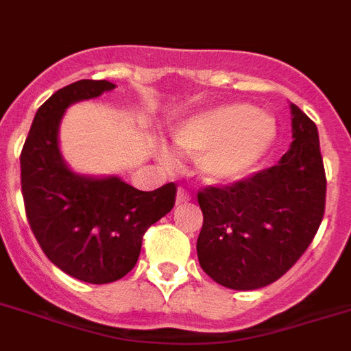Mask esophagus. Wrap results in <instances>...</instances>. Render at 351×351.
I'll return each instance as SVG.
<instances>
[{
    "label": "esophagus",
    "instance_id": "34e87169",
    "mask_svg": "<svg viewBox=\"0 0 351 351\" xmlns=\"http://www.w3.org/2000/svg\"><path fill=\"white\" fill-rule=\"evenodd\" d=\"M189 199H191V194H189L185 189L180 187L178 194H176V203H187Z\"/></svg>",
    "mask_w": 351,
    "mask_h": 351
}]
</instances>
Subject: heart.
Returning a JSON list of instances; mask_svg holds the SVG:
<instances>
[{
    "mask_svg": "<svg viewBox=\"0 0 351 351\" xmlns=\"http://www.w3.org/2000/svg\"><path fill=\"white\" fill-rule=\"evenodd\" d=\"M180 154L197 157L201 176L213 185L251 175L277 139V123L249 104H224L180 121L171 132Z\"/></svg>",
    "mask_w": 351,
    "mask_h": 351,
    "instance_id": "obj_1",
    "label": "heart"
}]
</instances>
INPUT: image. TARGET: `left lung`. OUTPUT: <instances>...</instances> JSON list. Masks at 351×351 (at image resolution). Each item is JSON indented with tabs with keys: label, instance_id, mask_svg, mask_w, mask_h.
Instances as JSON below:
<instances>
[{
	"label": "left lung",
	"instance_id": "left-lung-1",
	"mask_svg": "<svg viewBox=\"0 0 351 351\" xmlns=\"http://www.w3.org/2000/svg\"><path fill=\"white\" fill-rule=\"evenodd\" d=\"M291 145L272 167L197 193L201 268L219 285L249 291L272 285L297 263L325 212L327 180L315 121L295 104Z\"/></svg>",
	"mask_w": 351,
	"mask_h": 351
}]
</instances>
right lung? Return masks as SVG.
Returning a JSON list of instances; mask_svg holds the SVG:
<instances>
[{
  "label": "right lung",
  "mask_w": 351,
  "mask_h": 351,
  "mask_svg": "<svg viewBox=\"0 0 351 351\" xmlns=\"http://www.w3.org/2000/svg\"><path fill=\"white\" fill-rule=\"evenodd\" d=\"M117 84L81 79L42 104L21 152L24 206L42 251L63 272L90 285L121 279L138 263L143 234L171 212L176 185L143 193L118 176L74 173L60 152L66 108Z\"/></svg>",
  "instance_id": "right-lung-1"
}]
</instances>
